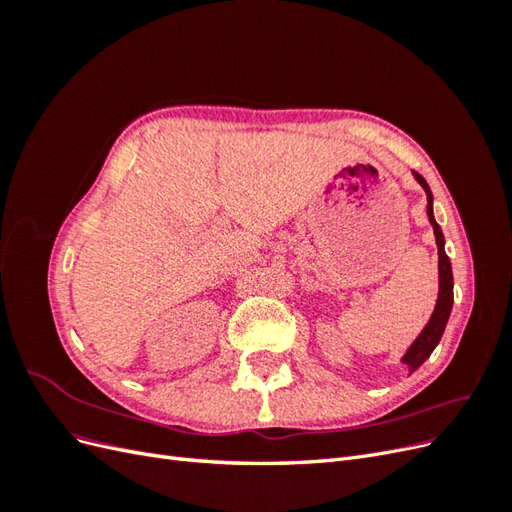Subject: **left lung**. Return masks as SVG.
I'll list each match as a JSON object with an SVG mask.
<instances>
[{
    "mask_svg": "<svg viewBox=\"0 0 512 512\" xmlns=\"http://www.w3.org/2000/svg\"><path fill=\"white\" fill-rule=\"evenodd\" d=\"M416 181L423 185V190L427 194V215H429V222L433 226V235H436V243H438V271H440V292H438V303H436V309H433V314L427 322V327L421 331V335H418L414 339V344L408 348V352L404 354V361L408 367H410V374L414 369L421 367L427 359L429 354L433 352V348H436L440 344L442 339V333L446 329V322H448V316H451V309H453V271H451V260H448L446 252H444V235L442 230L436 222V218H433V196H431V190L427 181L414 173Z\"/></svg>",
    "mask_w": 512,
    "mask_h": 512,
    "instance_id": "left-lung-1",
    "label": "left lung"
}]
</instances>
